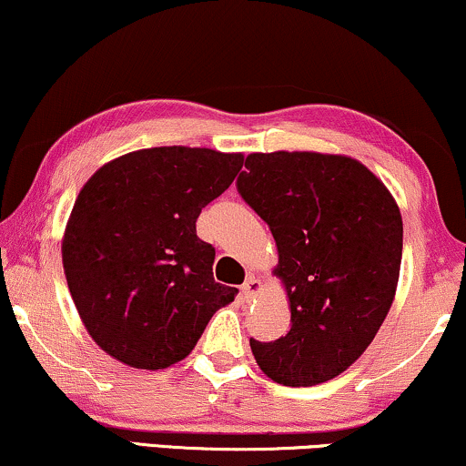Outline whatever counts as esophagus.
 Returning a JSON list of instances; mask_svg holds the SVG:
<instances>
[{
    "mask_svg": "<svg viewBox=\"0 0 466 466\" xmlns=\"http://www.w3.org/2000/svg\"><path fill=\"white\" fill-rule=\"evenodd\" d=\"M240 292H243V297L249 301V299H253L258 292H260V279H258L256 275H249L245 279V284L240 286Z\"/></svg>",
    "mask_w": 466,
    "mask_h": 466,
    "instance_id": "esophagus-1",
    "label": "esophagus"
}]
</instances>
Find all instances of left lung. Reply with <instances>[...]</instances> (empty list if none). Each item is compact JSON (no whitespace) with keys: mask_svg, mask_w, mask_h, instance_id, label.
<instances>
[{"mask_svg":"<svg viewBox=\"0 0 466 466\" xmlns=\"http://www.w3.org/2000/svg\"><path fill=\"white\" fill-rule=\"evenodd\" d=\"M237 189L273 232L290 331L249 339L268 379L311 387L350 368L385 320L402 262V217L387 187L350 157L256 152Z\"/></svg>","mask_w":466,"mask_h":466,"instance_id":"obj_1","label":"left lung"}]
</instances>
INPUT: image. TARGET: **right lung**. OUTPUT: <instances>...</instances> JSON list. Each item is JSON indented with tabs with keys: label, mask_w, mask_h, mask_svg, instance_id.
Masks as SVG:
<instances>
[{
	"label": "right lung",
	"mask_w": 466,
	"mask_h": 466,
	"mask_svg": "<svg viewBox=\"0 0 466 466\" xmlns=\"http://www.w3.org/2000/svg\"><path fill=\"white\" fill-rule=\"evenodd\" d=\"M243 155L165 146L128 152L86 182L62 243L81 320L101 349L141 370L185 359L238 290L217 284L215 247L196 232Z\"/></svg>",
	"instance_id": "1"
}]
</instances>
